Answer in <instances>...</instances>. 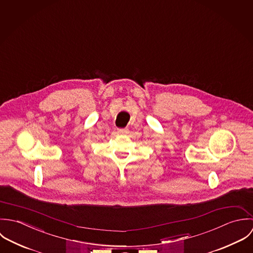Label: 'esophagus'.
<instances>
[{
	"mask_svg": "<svg viewBox=\"0 0 253 253\" xmlns=\"http://www.w3.org/2000/svg\"><path fill=\"white\" fill-rule=\"evenodd\" d=\"M118 133L125 134V133H127V130L126 129H118Z\"/></svg>",
	"mask_w": 253,
	"mask_h": 253,
	"instance_id": "34e87169",
	"label": "esophagus"
}]
</instances>
